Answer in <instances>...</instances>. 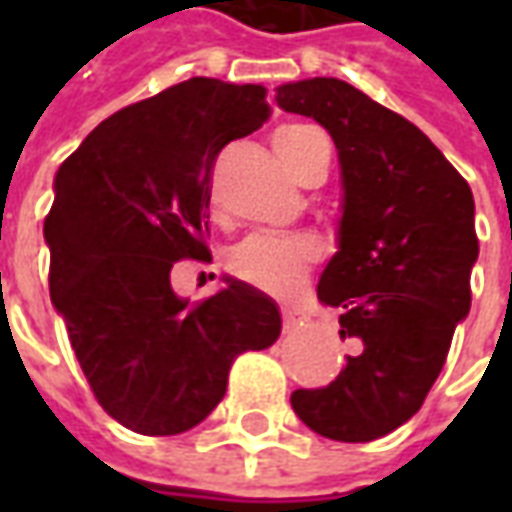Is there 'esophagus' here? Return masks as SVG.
<instances>
[{
  "label": "esophagus",
  "instance_id": "obj_1",
  "mask_svg": "<svg viewBox=\"0 0 512 512\" xmlns=\"http://www.w3.org/2000/svg\"><path fill=\"white\" fill-rule=\"evenodd\" d=\"M282 321H285V329H288V332H296L299 326L307 323V315L301 310H296V307H285V310H282Z\"/></svg>",
  "mask_w": 512,
  "mask_h": 512
}]
</instances>
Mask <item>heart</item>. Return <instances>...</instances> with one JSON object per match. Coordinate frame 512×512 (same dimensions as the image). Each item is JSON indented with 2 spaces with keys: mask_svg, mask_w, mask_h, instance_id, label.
<instances>
[{
  "mask_svg": "<svg viewBox=\"0 0 512 512\" xmlns=\"http://www.w3.org/2000/svg\"><path fill=\"white\" fill-rule=\"evenodd\" d=\"M318 136L323 134L312 126H285L277 134L279 156L299 180L307 156H310L312 142ZM318 257H321V249L310 238L252 235L235 246L224 260V266L230 271V277L244 282L249 288L263 290L271 296H290L304 285V279L310 277Z\"/></svg>",
  "mask_w": 512,
  "mask_h": 512,
  "instance_id": "b5f03b06",
  "label": "heart"
}]
</instances>
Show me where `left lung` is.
<instances>
[{
    "label": "left lung",
    "mask_w": 512,
    "mask_h": 512,
    "mask_svg": "<svg viewBox=\"0 0 512 512\" xmlns=\"http://www.w3.org/2000/svg\"><path fill=\"white\" fill-rule=\"evenodd\" d=\"M277 104L318 120L340 153V252L318 301L354 345L332 384L296 389L290 406L326 439H381L425 403L472 307V189L414 123L348 82L282 84Z\"/></svg>",
    "instance_id": "8db88e82"
}]
</instances>
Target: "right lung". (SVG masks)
Listing matches in <instances>:
<instances>
[{
    "instance_id": "obj_1",
    "label": "right lung",
    "mask_w": 512,
    "mask_h": 512,
    "mask_svg": "<svg viewBox=\"0 0 512 512\" xmlns=\"http://www.w3.org/2000/svg\"><path fill=\"white\" fill-rule=\"evenodd\" d=\"M271 117L263 84L189 79L106 117L57 172L51 304L95 400L128 430L186 433L219 406L244 351L277 343L282 318L244 282L178 299V260L211 263L213 164Z\"/></svg>"
}]
</instances>
